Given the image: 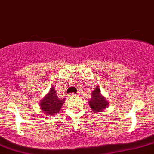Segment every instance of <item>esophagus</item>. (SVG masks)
<instances>
[{"instance_id": "1", "label": "esophagus", "mask_w": 154, "mask_h": 154, "mask_svg": "<svg viewBox=\"0 0 154 154\" xmlns=\"http://www.w3.org/2000/svg\"><path fill=\"white\" fill-rule=\"evenodd\" d=\"M76 96H78V93H70V94H68V97H76Z\"/></svg>"}]
</instances>
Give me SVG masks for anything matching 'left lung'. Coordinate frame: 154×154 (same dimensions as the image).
<instances>
[{
  "label": "left lung",
  "instance_id": "obj_1",
  "mask_svg": "<svg viewBox=\"0 0 154 154\" xmlns=\"http://www.w3.org/2000/svg\"><path fill=\"white\" fill-rule=\"evenodd\" d=\"M89 105L90 108L95 113H99L104 111L108 106V101L104 97L101 95L100 90L97 86L92 92V98L89 100Z\"/></svg>",
  "mask_w": 154,
  "mask_h": 154
}]
</instances>
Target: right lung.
Instances as JSON below:
<instances>
[{"label":"right lung","instance_id":"obj_1","mask_svg":"<svg viewBox=\"0 0 154 154\" xmlns=\"http://www.w3.org/2000/svg\"><path fill=\"white\" fill-rule=\"evenodd\" d=\"M65 98L61 100L56 94L54 87H51L49 93L40 100L39 107L43 112L47 115H56L61 110Z\"/></svg>","mask_w":154,"mask_h":154}]
</instances>
